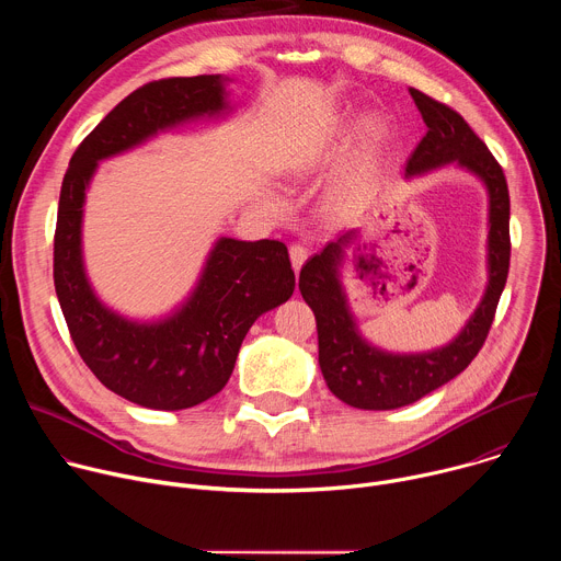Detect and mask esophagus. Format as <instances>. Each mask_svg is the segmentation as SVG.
Here are the masks:
<instances>
[{"mask_svg": "<svg viewBox=\"0 0 561 561\" xmlns=\"http://www.w3.org/2000/svg\"><path fill=\"white\" fill-rule=\"evenodd\" d=\"M288 253H290V262H293V268H295V273H297V271L304 266V262L308 260V255H310V249H308V247H304V244H290Z\"/></svg>", "mask_w": 561, "mask_h": 561, "instance_id": "esophagus-1", "label": "esophagus"}]
</instances>
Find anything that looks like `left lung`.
Here are the masks:
<instances>
[{
	"mask_svg": "<svg viewBox=\"0 0 561 561\" xmlns=\"http://www.w3.org/2000/svg\"><path fill=\"white\" fill-rule=\"evenodd\" d=\"M409 93L428 130L409 157L407 175L457 162L484 180L491 197V279L482 304L455 342L422 355H388L357 335L337 279V266L357 244V230H346L301 266L299 290L317 319L319 368L335 397L364 411H390L413 404L457 377L489 337L511 266V197L500 162L457 111L417 89H409Z\"/></svg>",
	"mask_w": 561,
	"mask_h": 561,
	"instance_id": "1",
	"label": "left lung"
}]
</instances>
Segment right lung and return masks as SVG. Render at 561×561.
Here are the masks:
<instances>
[{"mask_svg": "<svg viewBox=\"0 0 561 561\" xmlns=\"http://www.w3.org/2000/svg\"><path fill=\"white\" fill-rule=\"evenodd\" d=\"M224 108L219 75L154 79L122 100L70 157L61 182L53 279L70 340L113 392L157 411H182L217 394L255 319L295 290L288 249L277 239L239 242L221 237L197 290L159 324H135L93 295L79 249L82 206L100 159L157 130Z\"/></svg>", "mask_w": 561, "mask_h": 561, "instance_id": "1", "label": "right lung"}]
</instances>
